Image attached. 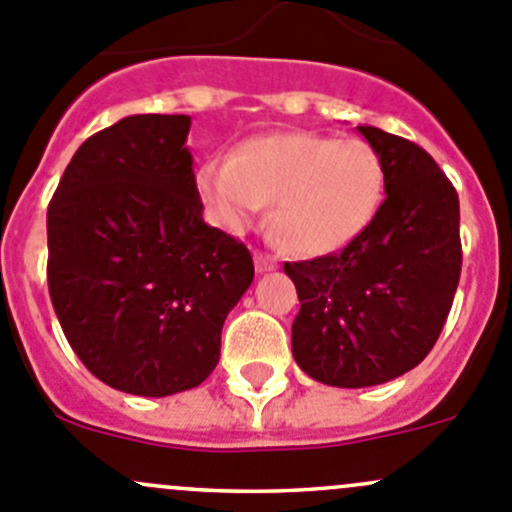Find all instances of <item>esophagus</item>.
Here are the masks:
<instances>
[{"instance_id": "34e87169", "label": "esophagus", "mask_w": 512, "mask_h": 512, "mask_svg": "<svg viewBox=\"0 0 512 512\" xmlns=\"http://www.w3.org/2000/svg\"><path fill=\"white\" fill-rule=\"evenodd\" d=\"M255 267H257V272L277 270V260L275 257L265 255V252H255Z\"/></svg>"}]
</instances>
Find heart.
<instances>
[{"mask_svg":"<svg viewBox=\"0 0 512 512\" xmlns=\"http://www.w3.org/2000/svg\"><path fill=\"white\" fill-rule=\"evenodd\" d=\"M384 165L359 138L292 131L247 138L230 158H208L195 173L200 203L227 232L247 230L272 203L285 247L327 255L354 242L384 203Z\"/></svg>","mask_w":512,"mask_h":512,"instance_id":"b5f03b06","label":"heart"}]
</instances>
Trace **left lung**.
<instances>
[{"instance_id":"8db88e82","label":"left lung","mask_w":512,"mask_h":512,"mask_svg":"<svg viewBox=\"0 0 512 512\" xmlns=\"http://www.w3.org/2000/svg\"><path fill=\"white\" fill-rule=\"evenodd\" d=\"M384 165L374 223L342 252L287 262L299 297L292 354L339 389L386 384L426 359L461 277V210L436 160L406 138L356 126Z\"/></svg>"}]
</instances>
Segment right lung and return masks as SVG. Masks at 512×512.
<instances>
[{
	"mask_svg": "<svg viewBox=\"0 0 512 512\" xmlns=\"http://www.w3.org/2000/svg\"><path fill=\"white\" fill-rule=\"evenodd\" d=\"M190 116L136 113L81 143L46 213L49 294L86 369L133 396L203 384L252 285L242 242L203 220Z\"/></svg>",
	"mask_w": 512,
	"mask_h": 512,
	"instance_id": "add662e5",
	"label": "right lung"
}]
</instances>
